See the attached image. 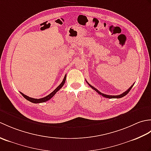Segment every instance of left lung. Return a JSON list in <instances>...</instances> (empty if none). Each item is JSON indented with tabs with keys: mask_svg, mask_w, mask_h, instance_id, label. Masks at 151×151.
<instances>
[{
	"mask_svg": "<svg viewBox=\"0 0 151 151\" xmlns=\"http://www.w3.org/2000/svg\"><path fill=\"white\" fill-rule=\"evenodd\" d=\"M86 82L88 83V85H89V86H90V87H91L93 89H94V90H95V91H97L99 95H102V97H106V98H108V99H115V98H117V99H119V98L123 97L124 96H125V95H126L127 94H128V93H129V92L130 91V89H132V88L133 87V86H134V84H132V86H131L130 87L129 89H128L126 91L124 92V93H123L121 94V95H106V94H104V93H102L101 92H100V91H99V90H97V89H96L95 88H94L93 86H92L91 85L89 84V83H88L87 81H86Z\"/></svg>",
	"mask_w": 151,
	"mask_h": 151,
	"instance_id": "8db88e82",
	"label": "left lung"
}]
</instances>
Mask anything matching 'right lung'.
Masks as SVG:
<instances>
[{
	"mask_svg": "<svg viewBox=\"0 0 151 151\" xmlns=\"http://www.w3.org/2000/svg\"><path fill=\"white\" fill-rule=\"evenodd\" d=\"M65 80H66V75H65V76H64V78H63V81H62V82L61 83V84L58 86V87L54 89V90L51 93H50L49 95H48L47 96H46V97H43V98H41V99H34V98H31V97H28V96H27L26 95H24V94H23L22 93H21V92H20L21 93V94L23 96V97L27 99V100H28V101H29L30 102H33V103H36V104H37V103H41V102H46V101H48L49 100H50V99L52 98L53 96L55 95L56 93V92H58V91L60 89L62 88V87H63V86L64 85V84H65Z\"/></svg>",
	"mask_w": 151,
	"mask_h": 151,
	"instance_id": "obj_1",
	"label": "right lung"
}]
</instances>
